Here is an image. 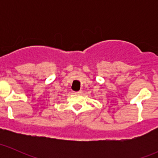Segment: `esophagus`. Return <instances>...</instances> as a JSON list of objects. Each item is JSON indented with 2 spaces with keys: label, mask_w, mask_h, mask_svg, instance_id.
<instances>
[{
  "label": "esophagus",
  "mask_w": 158,
  "mask_h": 158,
  "mask_svg": "<svg viewBox=\"0 0 158 158\" xmlns=\"http://www.w3.org/2000/svg\"><path fill=\"white\" fill-rule=\"evenodd\" d=\"M82 90H79V91H78V92H75V94H82Z\"/></svg>",
  "instance_id": "1"
}]
</instances>
